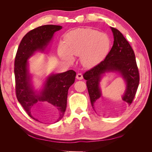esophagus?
<instances>
[{
	"label": "esophagus",
	"mask_w": 152,
	"mask_h": 152,
	"mask_svg": "<svg viewBox=\"0 0 152 152\" xmlns=\"http://www.w3.org/2000/svg\"><path fill=\"white\" fill-rule=\"evenodd\" d=\"M76 78L79 80H82V79H83V75H82L81 73H77V74Z\"/></svg>",
	"instance_id": "34e87169"
}]
</instances>
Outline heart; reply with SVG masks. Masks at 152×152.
Wrapping results in <instances>:
<instances>
[{"label":"heart","mask_w":152,"mask_h":152,"mask_svg":"<svg viewBox=\"0 0 152 152\" xmlns=\"http://www.w3.org/2000/svg\"><path fill=\"white\" fill-rule=\"evenodd\" d=\"M65 44L59 43L58 54L67 61L73 60V55L80 56L86 66L97 65L107 56L110 48V40L104 33L91 28H78L65 35Z\"/></svg>","instance_id":"heart-1"}]
</instances>
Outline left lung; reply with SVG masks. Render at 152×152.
Instances as JSON below:
<instances>
[{
    "label": "left lung",
    "mask_w": 152,
    "mask_h": 152,
    "mask_svg": "<svg viewBox=\"0 0 152 152\" xmlns=\"http://www.w3.org/2000/svg\"><path fill=\"white\" fill-rule=\"evenodd\" d=\"M111 28L114 37L111 50L103 61L83 74L87 80L92 107L99 112H102L103 107L99 84L102 75L106 72L118 71L126 80L127 89L122 99L129 105L131 104L135 97L140 82V73L134 50L120 31L115 28Z\"/></svg>",
    "instance_id": "left-lung-1"
}]
</instances>
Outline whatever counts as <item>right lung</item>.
I'll use <instances>...</instances> for the list:
<instances>
[{
  "label": "right lung",
  "instance_id": "1",
  "mask_svg": "<svg viewBox=\"0 0 152 152\" xmlns=\"http://www.w3.org/2000/svg\"><path fill=\"white\" fill-rule=\"evenodd\" d=\"M61 28L59 25H47L30 30L22 39L15 56L14 68L16 98L26 113L37 121H39L35 117L36 106L40 103L56 107L59 112L56 122L61 120L66 108L68 89L75 82L76 72L70 70L49 77L40 95L35 94L30 87L27 59L36 50H44L54 32Z\"/></svg>",
  "mask_w": 152,
  "mask_h": 152
}]
</instances>
